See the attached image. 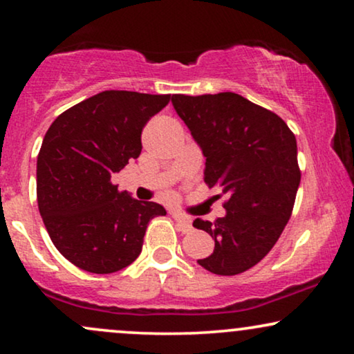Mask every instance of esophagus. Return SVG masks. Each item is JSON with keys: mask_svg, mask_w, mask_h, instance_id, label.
Wrapping results in <instances>:
<instances>
[{"mask_svg": "<svg viewBox=\"0 0 354 354\" xmlns=\"http://www.w3.org/2000/svg\"><path fill=\"white\" fill-rule=\"evenodd\" d=\"M172 217L176 219V222L178 225H180L182 232H192L193 230V224H192V219L188 216L183 214L180 211H172Z\"/></svg>", "mask_w": 354, "mask_h": 354, "instance_id": "esophagus-1", "label": "esophagus"}]
</instances>
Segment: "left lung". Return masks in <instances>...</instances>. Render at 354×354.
<instances>
[{"label": "left lung", "mask_w": 354, "mask_h": 354, "mask_svg": "<svg viewBox=\"0 0 354 354\" xmlns=\"http://www.w3.org/2000/svg\"><path fill=\"white\" fill-rule=\"evenodd\" d=\"M172 104L206 158L205 182L229 195L227 214L193 227L214 240L198 264L236 275L258 264L277 243L292 216L301 180L297 138L282 118L241 95H174Z\"/></svg>", "instance_id": "1"}]
</instances>
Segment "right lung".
I'll list each match as a JSON object with an SVG mask.
<instances>
[{
  "label": "right lung",
  "instance_id": "add662e5",
  "mask_svg": "<svg viewBox=\"0 0 354 354\" xmlns=\"http://www.w3.org/2000/svg\"><path fill=\"white\" fill-rule=\"evenodd\" d=\"M171 95L106 90L57 115L37 159V201L48 235L77 268L111 274L142 253L153 201L119 192L111 176L142 153L145 124Z\"/></svg>",
  "mask_w": 354,
  "mask_h": 354
}]
</instances>
